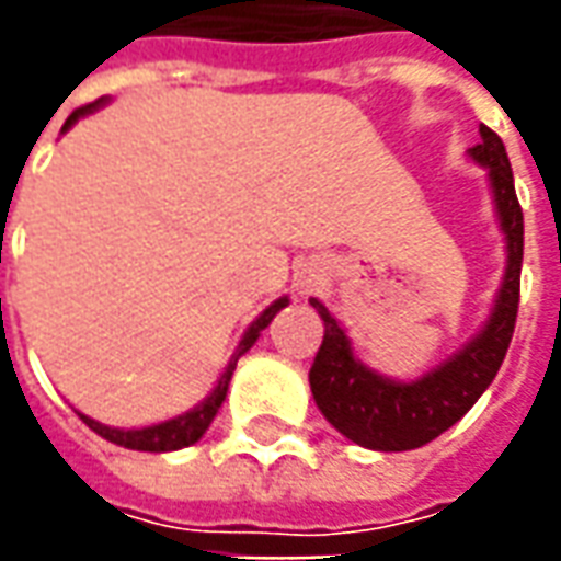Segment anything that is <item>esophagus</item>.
<instances>
[{
    "label": "esophagus",
    "mask_w": 561,
    "mask_h": 561,
    "mask_svg": "<svg viewBox=\"0 0 561 561\" xmlns=\"http://www.w3.org/2000/svg\"><path fill=\"white\" fill-rule=\"evenodd\" d=\"M297 285H300V291H312L318 285V273L316 270H309V273H304L300 279H297Z\"/></svg>",
    "instance_id": "1"
}]
</instances>
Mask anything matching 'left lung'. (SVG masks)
<instances>
[{"instance_id":"obj_1","label":"left lung","mask_w":561,"mask_h":561,"mask_svg":"<svg viewBox=\"0 0 561 561\" xmlns=\"http://www.w3.org/2000/svg\"><path fill=\"white\" fill-rule=\"evenodd\" d=\"M469 156L486 168L507 249L505 279L495 297L493 316L474 340L421 378L393 381L360 364L328 306L316 297L309 300L324 321V340L309 369V388L321 414L354 445L369 450H414L433 442L481 400L505 360L519 306L523 209L514 192L505 144L493 128L481 126V144L471 147Z\"/></svg>"}]
</instances>
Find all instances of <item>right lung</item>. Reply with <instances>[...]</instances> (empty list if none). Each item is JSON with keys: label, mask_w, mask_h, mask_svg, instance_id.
I'll return each instance as SVG.
<instances>
[{"label": "right lung", "mask_w": 561, "mask_h": 561, "mask_svg": "<svg viewBox=\"0 0 561 561\" xmlns=\"http://www.w3.org/2000/svg\"><path fill=\"white\" fill-rule=\"evenodd\" d=\"M104 99H99V102L87 104V107H78L75 114L68 116L66 119V128H71L75 123H78L80 116L83 114H92L95 107H102ZM288 306V297H279L276 304H270L261 316L249 324V330L243 333V340H240V345H237V352L231 354V360H228V366H225V373H221L219 385L213 388V393H209L207 400L201 402V405H195L192 412L185 414H176V417H171V421L164 423H152V426H144V430H116V426H104V423L92 421V417H87V414H80V421L90 426L92 433H99L102 438H107V442H114V445L119 447H128V450H149V454H164V450H180V447H188L195 445L201 435L207 433V426L213 423V417H216V412L221 409V402H225V397H228V385H231V376L233 369H237V360L243 357L252 345L257 342V336H261V330L267 328L270 321L276 318V312L279 309H285Z\"/></svg>", "instance_id": "add662e5"}]
</instances>
